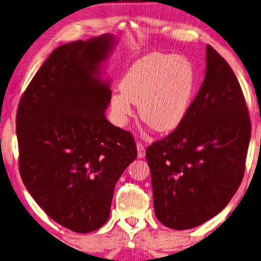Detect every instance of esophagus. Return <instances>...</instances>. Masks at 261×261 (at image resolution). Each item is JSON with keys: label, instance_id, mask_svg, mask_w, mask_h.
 Listing matches in <instances>:
<instances>
[{"label": "esophagus", "instance_id": "1", "mask_svg": "<svg viewBox=\"0 0 261 261\" xmlns=\"http://www.w3.org/2000/svg\"><path fill=\"white\" fill-rule=\"evenodd\" d=\"M137 151H138V158L139 159H143V158H145V146L143 144H140V143H137Z\"/></svg>", "mask_w": 261, "mask_h": 261}]
</instances>
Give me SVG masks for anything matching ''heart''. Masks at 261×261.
<instances>
[{
  "label": "heart",
  "instance_id": "1",
  "mask_svg": "<svg viewBox=\"0 0 261 261\" xmlns=\"http://www.w3.org/2000/svg\"><path fill=\"white\" fill-rule=\"evenodd\" d=\"M197 87V72L184 56L152 53L136 61L110 100L114 121L124 125L138 105L145 124L159 134L177 129L189 114Z\"/></svg>",
  "mask_w": 261,
  "mask_h": 261
}]
</instances>
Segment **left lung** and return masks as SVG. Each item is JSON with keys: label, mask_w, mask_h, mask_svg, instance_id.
Returning <instances> with one entry per match:
<instances>
[{"label": "left lung", "mask_w": 261, "mask_h": 261, "mask_svg": "<svg viewBox=\"0 0 261 261\" xmlns=\"http://www.w3.org/2000/svg\"><path fill=\"white\" fill-rule=\"evenodd\" d=\"M250 137L240 83L207 45L205 79L187 117L146 149L158 220L187 230L218 215L241 185Z\"/></svg>", "instance_id": "obj_1"}]
</instances>
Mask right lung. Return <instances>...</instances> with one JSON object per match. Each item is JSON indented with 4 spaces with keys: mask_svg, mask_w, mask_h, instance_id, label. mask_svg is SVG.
I'll return each mask as SVG.
<instances>
[{
    "mask_svg": "<svg viewBox=\"0 0 261 261\" xmlns=\"http://www.w3.org/2000/svg\"><path fill=\"white\" fill-rule=\"evenodd\" d=\"M115 43L106 33L57 47L17 110L23 183L50 219L74 232L107 222L115 185L137 158L134 137L105 116L112 91L101 69Z\"/></svg>",
    "mask_w": 261,
    "mask_h": 261,
    "instance_id": "right-lung-1",
    "label": "right lung"
}]
</instances>
